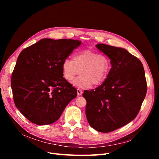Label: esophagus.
<instances>
[{
	"instance_id": "34e87169",
	"label": "esophagus",
	"mask_w": 159,
	"mask_h": 159,
	"mask_svg": "<svg viewBox=\"0 0 159 159\" xmlns=\"http://www.w3.org/2000/svg\"><path fill=\"white\" fill-rule=\"evenodd\" d=\"M77 94L79 96H80L82 94V91L80 88L77 89Z\"/></svg>"
}]
</instances>
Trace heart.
<instances>
[{
	"instance_id": "1",
	"label": "heart",
	"mask_w": 159,
	"mask_h": 159,
	"mask_svg": "<svg viewBox=\"0 0 159 159\" xmlns=\"http://www.w3.org/2000/svg\"><path fill=\"white\" fill-rule=\"evenodd\" d=\"M62 69L64 77L68 81L73 80L79 72L81 73L73 82L79 87H86L91 84L97 86L107 78L110 62L106 55L86 49L75 54L73 60L65 58Z\"/></svg>"
}]
</instances>
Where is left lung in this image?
Wrapping results in <instances>:
<instances>
[{"mask_svg":"<svg viewBox=\"0 0 159 159\" xmlns=\"http://www.w3.org/2000/svg\"><path fill=\"white\" fill-rule=\"evenodd\" d=\"M96 47L111 60V68L101 86L84 90L82 95L90 126L108 133L135 119L145 98L147 84L143 64L126 49L104 44Z\"/></svg>","mask_w":159,"mask_h":159,"instance_id":"obj_1","label":"left lung"}]
</instances>
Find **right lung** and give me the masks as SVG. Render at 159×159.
<instances>
[{
  "mask_svg": "<svg viewBox=\"0 0 159 159\" xmlns=\"http://www.w3.org/2000/svg\"><path fill=\"white\" fill-rule=\"evenodd\" d=\"M80 44L78 40L43 39L19 55L11 86L16 107L30 122H55L77 97L76 88L63 77L62 64Z\"/></svg>",
  "mask_w": 159,
  "mask_h": 159,
  "instance_id": "right-lung-1",
  "label": "right lung"
}]
</instances>
